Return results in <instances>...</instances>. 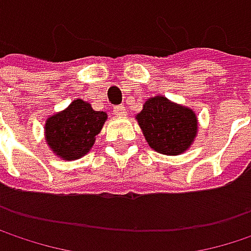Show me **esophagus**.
Returning a JSON list of instances; mask_svg holds the SVG:
<instances>
[{"label":"esophagus","mask_w":251,"mask_h":251,"mask_svg":"<svg viewBox=\"0 0 251 251\" xmlns=\"http://www.w3.org/2000/svg\"><path fill=\"white\" fill-rule=\"evenodd\" d=\"M113 113H115L116 116H125L126 109L124 106H115V107H113Z\"/></svg>","instance_id":"esophagus-1"}]
</instances>
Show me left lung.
Here are the masks:
<instances>
[{
    "instance_id": "obj_1",
    "label": "left lung",
    "mask_w": 251,
    "mask_h": 251,
    "mask_svg": "<svg viewBox=\"0 0 251 251\" xmlns=\"http://www.w3.org/2000/svg\"><path fill=\"white\" fill-rule=\"evenodd\" d=\"M136 119L150 147L166 155H178L186 151L198 130L193 110L160 96L145 101Z\"/></svg>"
}]
</instances>
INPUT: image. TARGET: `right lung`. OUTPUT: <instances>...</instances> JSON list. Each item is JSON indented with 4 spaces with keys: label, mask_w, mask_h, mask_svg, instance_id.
I'll list each match as a JSON object with an SVG mask.
<instances>
[{
    "label": "right lung",
    "mask_w": 251,
    "mask_h": 251,
    "mask_svg": "<svg viewBox=\"0 0 251 251\" xmlns=\"http://www.w3.org/2000/svg\"><path fill=\"white\" fill-rule=\"evenodd\" d=\"M106 119L104 112H96L78 99L68 109L46 121V141L61 158L76 160L90 151Z\"/></svg>",
    "instance_id": "add662e5"
}]
</instances>
